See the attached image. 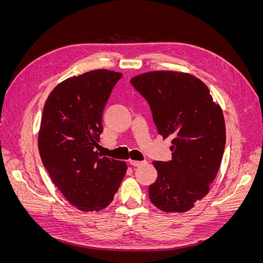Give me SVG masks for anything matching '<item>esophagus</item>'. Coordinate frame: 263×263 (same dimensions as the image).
Listing matches in <instances>:
<instances>
[{
    "instance_id": "34e87169",
    "label": "esophagus",
    "mask_w": 263,
    "mask_h": 263,
    "mask_svg": "<svg viewBox=\"0 0 263 263\" xmlns=\"http://www.w3.org/2000/svg\"><path fill=\"white\" fill-rule=\"evenodd\" d=\"M129 163L134 166H139V165H142L147 163V161H136V160H129Z\"/></svg>"
}]
</instances>
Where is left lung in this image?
I'll return each mask as SVG.
<instances>
[{
    "mask_svg": "<svg viewBox=\"0 0 263 263\" xmlns=\"http://www.w3.org/2000/svg\"><path fill=\"white\" fill-rule=\"evenodd\" d=\"M149 104L158 133L172 137V160L154 161L158 178L149 198L159 210H191L210 191L226 144L222 110L200 79L174 71H153L130 80Z\"/></svg>",
    "mask_w": 263,
    "mask_h": 263,
    "instance_id": "1",
    "label": "left lung"
}]
</instances>
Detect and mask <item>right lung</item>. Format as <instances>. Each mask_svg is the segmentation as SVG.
Returning a JSON list of instances; mask_svg holds the SVG:
<instances>
[{"mask_svg":"<svg viewBox=\"0 0 263 263\" xmlns=\"http://www.w3.org/2000/svg\"><path fill=\"white\" fill-rule=\"evenodd\" d=\"M122 77L100 69L69 78L45 103L38 135L43 164L67 201L84 212L109 205L126 174V162L95 150L103 112Z\"/></svg>","mask_w":263,"mask_h":263,"instance_id":"obj_1","label":"right lung"}]
</instances>
